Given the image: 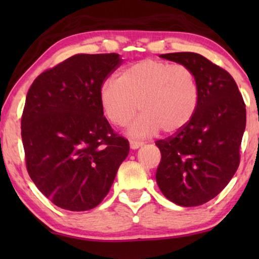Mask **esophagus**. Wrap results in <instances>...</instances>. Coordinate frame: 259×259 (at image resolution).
Returning a JSON list of instances; mask_svg holds the SVG:
<instances>
[{
    "label": "esophagus",
    "instance_id": "34e87169",
    "mask_svg": "<svg viewBox=\"0 0 259 259\" xmlns=\"http://www.w3.org/2000/svg\"><path fill=\"white\" fill-rule=\"evenodd\" d=\"M130 145H131V148H132V150H137V148L143 146L144 143L143 141H138V140H130Z\"/></svg>",
    "mask_w": 259,
    "mask_h": 259
}]
</instances>
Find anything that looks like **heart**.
<instances>
[{"instance_id": "b5f03b06", "label": "heart", "mask_w": 259, "mask_h": 259, "mask_svg": "<svg viewBox=\"0 0 259 259\" xmlns=\"http://www.w3.org/2000/svg\"><path fill=\"white\" fill-rule=\"evenodd\" d=\"M199 98L192 68L153 59L125 67L115 81H106L99 90L101 108L113 125L126 126L140 109L143 115L130 130L136 137L159 130L165 134L180 132L196 115Z\"/></svg>"}]
</instances>
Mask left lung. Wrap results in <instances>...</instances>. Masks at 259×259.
Here are the masks:
<instances>
[{
  "mask_svg": "<svg viewBox=\"0 0 259 259\" xmlns=\"http://www.w3.org/2000/svg\"><path fill=\"white\" fill-rule=\"evenodd\" d=\"M160 58L192 68L200 98L185 128L155 141L161 153L155 179L168 200L198 206L221 193L238 168L245 104L233 77L203 55L183 52Z\"/></svg>",
  "mask_w": 259,
  "mask_h": 259,
  "instance_id": "8db88e82",
  "label": "left lung"
}]
</instances>
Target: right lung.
Here are the masks:
<instances>
[{
  "label": "right lung",
  "instance_id": "1",
  "mask_svg": "<svg viewBox=\"0 0 259 259\" xmlns=\"http://www.w3.org/2000/svg\"><path fill=\"white\" fill-rule=\"evenodd\" d=\"M119 54H76L41 73L27 93L21 137L28 175L53 204L98 206L130 152L104 116L99 90Z\"/></svg>",
  "mask_w": 259,
  "mask_h": 259
}]
</instances>
